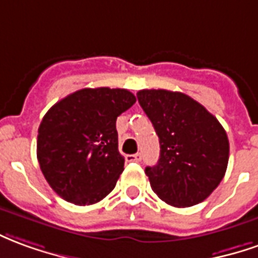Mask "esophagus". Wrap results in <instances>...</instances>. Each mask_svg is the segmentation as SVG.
Listing matches in <instances>:
<instances>
[{"label": "esophagus", "instance_id": "34e87169", "mask_svg": "<svg viewBox=\"0 0 258 258\" xmlns=\"http://www.w3.org/2000/svg\"><path fill=\"white\" fill-rule=\"evenodd\" d=\"M126 161H142V154L140 153H138V154H129L126 155Z\"/></svg>", "mask_w": 258, "mask_h": 258}]
</instances>
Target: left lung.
<instances>
[{
    "instance_id": "obj_1",
    "label": "left lung",
    "mask_w": 258,
    "mask_h": 258,
    "mask_svg": "<svg viewBox=\"0 0 258 258\" xmlns=\"http://www.w3.org/2000/svg\"><path fill=\"white\" fill-rule=\"evenodd\" d=\"M138 100L160 139V160L146 168L151 189L173 207H190L206 200L228 167L225 129L183 93L140 90Z\"/></svg>"
}]
</instances>
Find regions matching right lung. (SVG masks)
<instances>
[{
  "instance_id": "1",
  "label": "right lung",
  "mask_w": 258,
  "mask_h": 258,
  "mask_svg": "<svg viewBox=\"0 0 258 258\" xmlns=\"http://www.w3.org/2000/svg\"><path fill=\"white\" fill-rule=\"evenodd\" d=\"M136 103L125 89H82L54 104L40 123L37 160L58 196L90 206L112 190L125 160L116 118Z\"/></svg>"
}]
</instances>
